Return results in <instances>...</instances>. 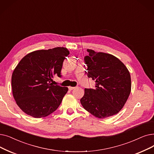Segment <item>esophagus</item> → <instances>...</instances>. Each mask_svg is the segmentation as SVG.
Segmentation results:
<instances>
[{
	"label": "esophagus",
	"instance_id": "esophagus-1",
	"mask_svg": "<svg viewBox=\"0 0 154 154\" xmlns=\"http://www.w3.org/2000/svg\"><path fill=\"white\" fill-rule=\"evenodd\" d=\"M75 88V87H69V90H70V91H72V90H73V89H74Z\"/></svg>",
	"mask_w": 154,
	"mask_h": 154
}]
</instances>
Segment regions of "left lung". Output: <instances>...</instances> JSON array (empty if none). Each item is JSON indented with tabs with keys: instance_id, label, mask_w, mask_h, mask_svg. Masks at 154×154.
<instances>
[{
	"instance_id": "1",
	"label": "left lung",
	"mask_w": 154,
	"mask_h": 154,
	"mask_svg": "<svg viewBox=\"0 0 154 154\" xmlns=\"http://www.w3.org/2000/svg\"><path fill=\"white\" fill-rule=\"evenodd\" d=\"M84 57L88 77L95 81L94 89H85L81 103L99 118L115 115L121 110L131 92V77L126 66L116 57L88 49Z\"/></svg>"
}]
</instances>
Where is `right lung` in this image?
<instances>
[{
    "instance_id": "right-lung-1",
    "label": "right lung",
    "mask_w": 154,
    "mask_h": 154,
    "mask_svg": "<svg viewBox=\"0 0 154 154\" xmlns=\"http://www.w3.org/2000/svg\"><path fill=\"white\" fill-rule=\"evenodd\" d=\"M69 53L63 47L37 50L19 62L12 73L11 84L13 96L23 111L39 118L58 108L68 88L51 82L55 76L62 77L63 62Z\"/></svg>"
}]
</instances>
